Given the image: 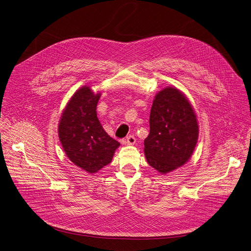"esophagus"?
Instances as JSON below:
<instances>
[{"label":"esophagus","mask_w":251,"mask_h":251,"mask_svg":"<svg viewBox=\"0 0 251 251\" xmlns=\"http://www.w3.org/2000/svg\"><path fill=\"white\" fill-rule=\"evenodd\" d=\"M135 141H136L135 137L130 134V135H127V136H126V140H125V143H126V145H133V144L135 143Z\"/></svg>","instance_id":"obj_1"}]
</instances>
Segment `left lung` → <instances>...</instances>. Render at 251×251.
I'll list each match as a JSON object with an SVG mask.
<instances>
[{
  "label": "left lung",
  "instance_id": "8db88e82",
  "mask_svg": "<svg viewBox=\"0 0 251 251\" xmlns=\"http://www.w3.org/2000/svg\"><path fill=\"white\" fill-rule=\"evenodd\" d=\"M149 126L144 154L152 168L168 174L190 159L199 127L195 112L182 92L170 86L159 91L151 107Z\"/></svg>",
  "mask_w": 251,
  "mask_h": 251
}]
</instances>
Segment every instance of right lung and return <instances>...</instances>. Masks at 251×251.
I'll return each mask as SVG.
<instances>
[{"label":"right lung","instance_id":"obj_1","mask_svg":"<svg viewBox=\"0 0 251 251\" xmlns=\"http://www.w3.org/2000/svg\"><path fill=\"white\" fill-rule=\"evenodd\" d=\"M101 94L89 86L77 89L63 111L58 133L68 158L90 174L111 163L120 143L104 130L96 113Z\"/></svg>","mask_w":251,"mask_h":251}]
</instances>
